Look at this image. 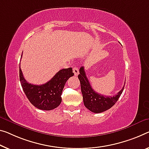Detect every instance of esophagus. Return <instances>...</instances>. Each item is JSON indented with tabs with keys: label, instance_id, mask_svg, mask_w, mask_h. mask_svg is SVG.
<instances>
[{
	"label": "esophagus",
	"instance_id": "esophagus-1",
	"mask_svg": "<svg viewBox=\"0 0 149 149\" xmlns=\"http://www.w3.org/2000/svg\"><path fill=\"white\" fill-rule=\"evenodd\" d=\"M72 71H73V72H74L75 76H77V75L79 74V69H78V68L76 67H73Z\"/></svg>",
	"mask_w": 149,
	"mask_h": 149
}]
</instances>
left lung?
<instances>
[{"label": "left lung", "instance_id": "1", "mask_svg": "<svg viewBox=\"0 0 149 149\" xmlns=\"http://www.w3.org/2000/svg\"><path fill=\"white\" fill-rule=\"evenodd\" d=\"M79 72L78 78L81 83L83 102L84 106L89 111L95 113H100L111 109L116 103L122 94L125 86L116 95L113 97H106L96 93L91 87L90 82L86 76L84 67L80 68Z\"/></svg>", "mask_w": 149, "mask_h": 149}]
</instances>
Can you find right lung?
<instances>
[{
    "label": "right lung",
    "mask_w": 149,
    "mask_h": 149,
    "mask_svg": "<svg viewBox=\"0 0 149 149\" xmlns=\"http://www.w3.org/2000/svg\"><path fill=\"white\" fill-rule=\"evenodd\" d=\"M73 75L72 68H63L59 70L49 82L44 84L36 85L29 83L25 80L19 67L20 81L26 97L33 106L44 111H51L60 105L65 84Z\"/></svg>",
    "instance_id": "add662e5"
}]
</instances>
